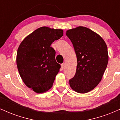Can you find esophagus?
<instances>
[{
    "label": "esophagus",
    "mask_w": 120,
    "mask_h": 120,
    "mask_svg": "<svg viewBox=\"0 0 120 120\" xmlns=\"http://www.w3.org/2000/svg\"><path fill=\"white\" fill-rule=\"evenodd\" d=\"M64 68H65V64L64 63H63V64H61V69L62 70L64 69Z\"/></svg>",
    "instance_id": "obj_1"
}]
</instances>
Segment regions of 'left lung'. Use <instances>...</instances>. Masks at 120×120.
Returning a JSON list of instances; mask_svg holds the SVG:
<instances>
[{
  "label": "left lung",
  "mask_w": 120,
  "mask_h": 120,
  "mask_svg": "<svg viewBox=\"0 0 120 120\" xmlns=\"http://www.w3.org/2000/svg\"><path fill=\"white\" fill-rule=\"evenodd\" d=\"M66 35L73 45L77 60L76 72L69 80L70 86L77 93H87L99 83L107 68V45L99 34L84 26L67 30Z\"/></svg>",
  "instance_id": "obj_1"
}]
</instances>
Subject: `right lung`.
I'll return each instance as SVG.
<instances>
[{
  "label": "right lung",
  "instance_id": "obj_1",
  "mask_svg": "<svg viewBox=\"0 0 120 120\" xmlns=\"http://www.w3.org/2000/svg\"><path fill=\"white\" fill-rule=\"evenodd\" d=\"M63 35L62 29L41 27L27 35L18 48L16 63L21 78L36 93L49 90L60 71L51 45Z\"/></svg>",
  "mask_w": 120,
  "mask_h": 120
}]
</instances>
